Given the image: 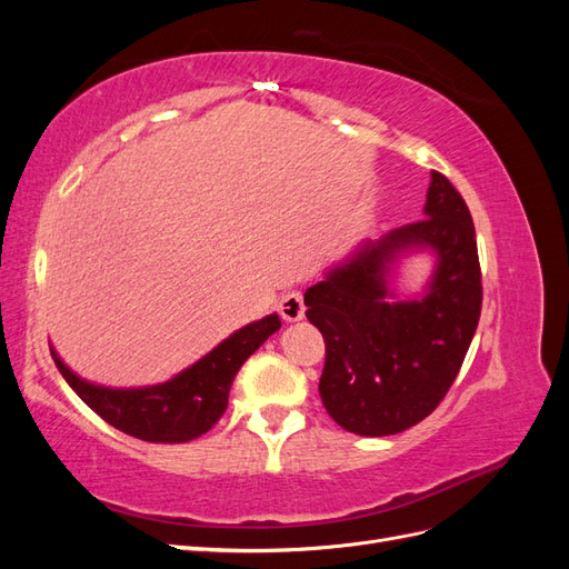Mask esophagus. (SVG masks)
<instances>
[{
	"instance_id": "obj_1",
	"label": "esophagus",
	"mask_w": 569,
	"mask_h": 569,
	"mask_svg": "<svg viewBox=\"0 0 569 569\" xmlns=\"http://www.w3.org/2000/svg\"><path fill=\"white\" fill-rule=\"evenodd\" d=\"M278 311H280L282 320H287V322L303 320V316H306V306H303L301 291H287V295L280 299Z\"/></svg>"
}]
</instances>
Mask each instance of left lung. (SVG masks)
I'll list each match as a JSON object with an SVG mask.
<instances>
[{
  "mask_svg": "<svg viewBox=\"0 0 569 569\" xmlns=\"http://www.w3.org/2000/svg\"><path fill=\"white\" fill-rule=\"evenodd\" d=\"M429 250L436 270L416 298L392 289L400 258ZM325 339L320 399L360 437L418 425L453 385L481 311L475 226L456 187L437 170L425 218L363 242L303 295Z\"/></svg>",
  "mask_w": 569,
  "mask_h": 569,
  "instance_id": "left-lung-1",
  "label": "left lung"
}]
</instances>
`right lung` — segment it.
<instances>
[{
    "mask_svg": "<svg viewBox=\"0 0 569 569\" xmlns=\"http://www.w3.org/2000/svg\"><path fill=\"white\" fill-rule=\"evenodd\" d=\"M280 325L278 313L249 322L194 366L151 387L116 389L94 385L68 368L54 347L51 358L80 399L120 432L153 443H184L206 435L220 420L228 408L234 375L270 335L280 330Z\"/></svg>",
    "mask_w": 569,
    "mask_h": 569,
    "instance_id": "right-lung-1",
    "label": "right lung"
}]
</instances>
